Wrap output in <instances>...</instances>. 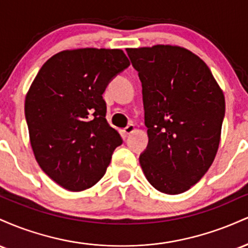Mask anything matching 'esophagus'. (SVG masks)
Segmentation results:
<instances>
[{
	"mask_svg": "<svg viewBox=\"0 0 248 248\" xmlns=\"http://www.w3.org/2000/svg\"><path fill=\"white\" fill-rule=\"evenodd\" d=\"M134 130H135V126H134L133 124H129L126 128H124V132L126 133V135H130V134H132Z\"/></svg>",
	"mask_w": 248,
	"mask_h": 248,
	"instance_id": "34e87169",
	"label": "esophagus"
}]
</instances>
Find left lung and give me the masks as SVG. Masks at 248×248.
<instances>
[{"mask_svg": "<svg viewBox=\"0 0 248 248\" xmlns=\"http://www.w3.org/2000/svg\"><path fill=\"white\" fill-rule=\"evenodd\" d=\"M126 51L142 82L149 138L141 168L156 190L178 195L199 182L215 160L225 116L223 91L205 62L184 47Z\"/></svg>", "mask_w": 248, "mask_h": 248, "instance_id": "1", "label": "left lung"}]
</instances>
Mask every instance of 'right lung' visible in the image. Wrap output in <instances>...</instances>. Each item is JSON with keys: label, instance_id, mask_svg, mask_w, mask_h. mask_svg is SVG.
<instances>
[{"label": "right lung", "instance_id": "right-lung-1", "mask_svg": "<svg viewBox=\"0 0 248 248\" xmlns=\"http://www.w3.org/2000/svg\"><path fill=\"white\" fill-rule=\"evenodd\" d=\"M129 66L119 49H78L52 56L25 98L30 143L39 167L57 184L81 191L106 172L122 139L106 120L102 94Z\"/></svg>", "mask_w": 248, "mask_h": 248}]
</instances>
